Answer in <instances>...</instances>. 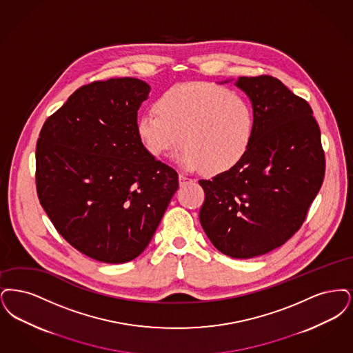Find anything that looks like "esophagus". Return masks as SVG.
Wrapping results in <instances>:
<instances>
[{"mask_svg":"<svg viewBox=\"0 0 353 353\" xmlns=\"http://www.w3.org/2000/svg\"><path fill=\"white\" fill-rule=\"evenodd\" d=\"M191 182H194V179L188 178V176H187V175H184V174H181V175H179V184H181V185H185V184L191 183Z\"/></svg>","mask_w":353,"mask_h":353,"instance_id":"esophagus-1","label":"esophagus"}]
</instances>
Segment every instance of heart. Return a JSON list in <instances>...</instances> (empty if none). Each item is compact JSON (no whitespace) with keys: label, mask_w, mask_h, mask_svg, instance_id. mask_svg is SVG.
<instances>
[{"label":"heart","mask_w":353,"mask_h":353,"mask_svg":"<svg viewBox=\"0 0 353 353\" xmlns=\"http://www.w3.org/2000/svg\"><path fill=\"white\" fill-rule=\"evenodd\" d=\"M154 110L139 116L138 137L157 158L181 141L178 162L187 170L228 171L244 158L254 134L250 103L211 83L174 85L157 99Z\"/></svg>","instance_id":"obj_1"}]
</instances>
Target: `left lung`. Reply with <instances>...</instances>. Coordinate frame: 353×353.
I'll return each mask as SVG.
<instances>
[{
	"label": "left lung",
	"instance_id": "obj_1",
	"mask_svg": "<svg viewBox=\"0 0 353 353\" xmlns=\"http://www.w3.org/2000/svg\"><path fill=\"white\" fill-rule=\"evenodd\" d=\"M234 84L252 103L254 134L234 168L199 181L205 195L199 220L219 252L253 259L301 228L322 187L325 162L306 100L268 75L239 77Z\"/></svg>",
	"mask_w": 353,
	"mask_h": 353
}]
</instances>
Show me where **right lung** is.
I'll list each match as a JSON object with an SVG mask.
<instances>
[{
	"label": "right lung",
	"mask_w": 353,
	"mask_h": 353,
	"mask_svg": "<svg viewBox=\"0 0 353 353\" xmlns=\"http://www.w3.org/2000/svg\"><path fill=\"white\" fill-rule=\"evenodd\" d=\"M150 85L93 81L50 116L37 142V192L67 243L93 260L123 263L149 245L178 174L146 150L137 112Z\"/></svg>",
	"instance_id": "1"
}]
</instances>
